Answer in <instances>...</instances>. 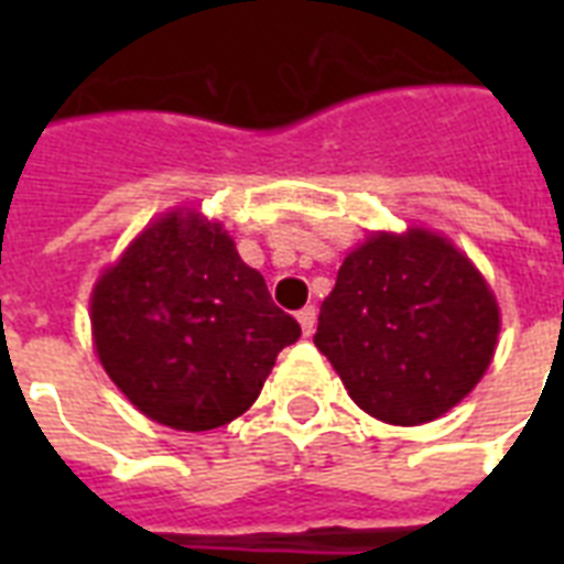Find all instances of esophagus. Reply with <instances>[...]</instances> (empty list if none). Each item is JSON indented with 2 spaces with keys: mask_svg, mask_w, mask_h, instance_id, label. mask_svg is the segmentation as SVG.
<instances>
[{
  "mask_svg": "<svg viewBox=\"0 0 564 564\" xmlns=\"http://www.w3.org/2000/svg\"><path fill=\"white\" fill-rule=\"evenodd\" d=\"M316 316L318 313L313 304H307L304 310H299V325H301V330H304V336H310L313 330H316Z\"/></svg>",
  "mask_w": 564,
  "mask_h": 564,
  "instance_id": "esophagus-1",
  "label": "esophagus"
}]
</instances>
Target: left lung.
<instances>
[{
    "label": "left lung",
    "mask_w": 564,
    "mask_h": 564,
    "mask_svg": "<svg viewBox=\"0 0 564 564\" xmlns=\"http://www.w3.org/2000/svg\"><path fill=\"white\" fill-rule=\"evenodd\" d=\"M500 316L482 274L447 239L380 234L345 257L313 343L354 403L389 424L438 419L486 375Z\"/></svg>",
    "instance_id": "8db88e82"
}]
</instances>
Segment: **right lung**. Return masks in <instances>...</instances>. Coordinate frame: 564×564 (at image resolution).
<instances>
[{
  "mask_svg": "<svg viewBox=\"0 0 564 564\" xmlns=\"http://www.w3.org/2000/svg\"><path fill=\"white\" fill-rule=\"evenodd\" d=\"M96 351L128 401L175 430H213L257 401L301 325L198 213H170L93 290Z\"/></svg>",
  "mask_w": 564,
  "mask_h": 564,
  "instance_id": "add662e5",
  "label": "right lung"
}]
</instances>
